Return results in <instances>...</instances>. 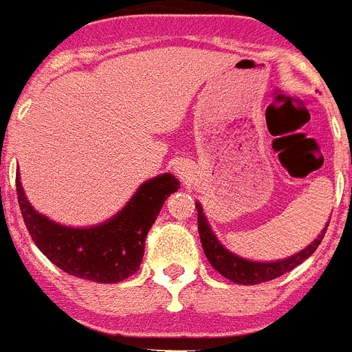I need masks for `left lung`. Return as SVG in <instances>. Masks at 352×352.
Returning a JSON list of instances; mask_svg holds the SVG:
<instances>
[{"mask_svg": "<svg viewBox=\"0 0 352 352\" xmlns=\"http://www.w3.org/2000/svg\"><path fill=\"white\" fill-rule=\"evenodd\" d=\"M198 210V234H200V241H202V248H204L206 258L210 260V263L215 267L219 273L226 276L232 282H237V284H245V286H252V284H260V282H267V280L278 278L282 274L289 273L292 269H295L297 265H300L302 261L308 260L314 252L317 250V247L321 245L324 237V232L327 228L321 232V236H317V239L311 245L298 252L295 256H289L286 260L280 261H269V263H261V261H248L243 260L239 256L232 254L230 250L219 243V239L215 237V234L211 232L210 224H208V219L202 213V206L197 204ZM329 226V224H327Z\"/></svg>", "mask_w": 352, "mask_h": 352, "instance_id": "1", "label": "left lung"}]
</instances>
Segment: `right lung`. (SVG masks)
I'll return each mask as SVG.
<instances>
[{
	"label": "right lung",
	"mask_w": 352,
	"mask_h": 352,
	"mask_svg": "<svg viewBox=\"0 0 352 352\" xmlns=\"http://www.w3.org/2000/svg\"><path fill=\"white\" fill-rule=\"evenodd\" d=\"M179 187L173 174H163L139 187L128 206L107 223L92 228H66L36 213L16 178L23 223L47 260L78 278L116 284L139 271L148 230L152 228L168 195Z\"/></svg>",
	"instance_id": "obj_1"
}]
</instances>
